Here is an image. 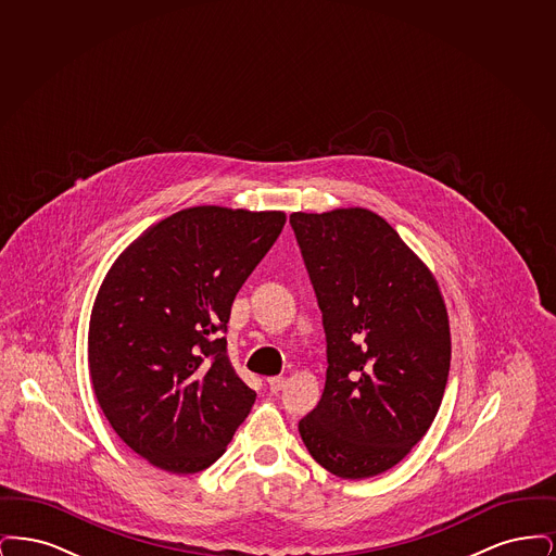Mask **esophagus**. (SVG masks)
Listing matches in <instances>:
<instances>
[{"label":"esophagus","instance_id":"esophagus-1","mask_svg":"<svg viewBox=\"0 0 556 556\" xmlns=\"http://www.w3.org/2000/svg\"><path fill=\"white\" fill-rule=\"evenodd\" d=\"M266 383H268V390L273 392V394H277V392H281L283 388H286V377H268L266 379Z\"/></svg>","mask_w":556,"mask_h":556}]
</instances>
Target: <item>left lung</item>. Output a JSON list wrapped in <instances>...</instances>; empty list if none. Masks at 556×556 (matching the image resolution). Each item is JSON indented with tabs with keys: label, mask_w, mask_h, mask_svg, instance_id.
<instances>
[{
	"label": "left lung",
	"mask_w": 556,
	"mask_h": 556,
	"mask_svg": "<svg viewBox=\"0 0 556 556\" xmlns=\"http://www.w3.org/2000/svg\"><path fill=\"white\" fill-rule=\"evenodd\" d=\"M327 340L325 390L300 424L320 467L375 477L424 438L450 370L446 304L431 270L367 208L293 212Z\"/></svg>",
	"instance_id": "left-lung-1"
}]
</instances>
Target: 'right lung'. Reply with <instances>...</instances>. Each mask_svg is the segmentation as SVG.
<instances>
[{
	"instance_id": "add662e5",
	"label": "right lung",
	"mask_w": 556,
	"mask_h": 556,
	"mask_svg": "<svg viewBox=\"0 0 556 556\" xmlns=\"http://www.w3.org/2000/svg\"><path fill=\"white\" fill-rule=\"evenodd\" d=\"M283 225V212L186 208L108 270L89 320V375L112 429L154 467L208 469L248 417L256 392L220 333Z\"/></svg>"
}]
</instances>
